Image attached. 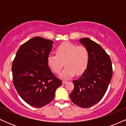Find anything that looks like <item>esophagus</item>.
<instances>
[{
    "mask_svg": "<svg viewBox=\"0 0 126 126\" xmlns=\"http://www.w3.org/2000/svg\"><path fill=\"white\" fill-rule=\"evenodd\" d=\"M67 82V80H63V81H62V83H63V84H66Z\"/></svg>",
    "mask_w": 126,
    "mask_h": 126,
    "instance_id": "obj_1",
    "label": "esophagus"
}]
</instances>
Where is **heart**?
<instances>
[{"mask_svg":"<svg viewBox=\"0 0 126 126\" xmlns=\"http://www.w3.org/2000/svg\"><path fill=\"white\" fill-rule=\"evenodd\" d=\"M56 54H50L47 57V63L54 73H59L63 67H65L59 76L67 79L75 75H80L85 71L89 62V53L84 46L65 42L59 45Z\"/></svg>","mask_w":126,"mask_h":126,"instance_id":"heart-1","label":"heart"}]
</instances>
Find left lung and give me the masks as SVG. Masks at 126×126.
<instances>
[{
    "mask_svg": "<svg viewBox=\"0 0 126 126\" xmlns=\"http://www.w3.org/2000/svg\"><path fill=\"white\" fill-rule=\"evenodd\" d=\"M87 48L89 62L80 78L73 80L74 89L70 98L75 104L89 108L96 104L104 96L112 76L109 55L99 44L88 38L79 39Z\"/></svg>",
    "mask_w": 126,
    "mask_h": 126,
    "instance_id": "left-lung-1",
    "label": "left lung"
}]
</instances>
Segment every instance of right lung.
<instances>
[{
  "mask_svg": "<svg viewBox=\"0 0 126 126\" xmlns=\"http://www.w3.org/2000/svg\"><path fill=\"white\" fill-rule=\"evenodd\" d=\"M53 41L35 37L21 45L12 63L14 85L29 105L41 108L51 102L62 80L52 73L47 57Z\"/></svg>",
  "mask_w": 126,
  "mask_h": 126,
  "instance_id": "obj_1",
  "label": "right lung"
}]
</instances>
